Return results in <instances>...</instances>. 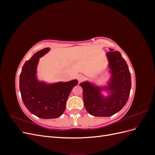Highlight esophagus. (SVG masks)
Returning <instances> with one entry per match:
<instances>
[{"instance_id":"esophagus-1","label":"esophagus","mask_w":155,"mask_h":155,"mask_svg":"<svg viewBox=\"0 0 155 155\" xmlns=\"http://www.w3.org/2000/svg\"><path fill=\"white\" fill-rule=\"evenodd\" d=\"M77 79H78L79 81H81L82 79H83V76L82 74H78L77 76Z\"/></svg>"}]
</instances>
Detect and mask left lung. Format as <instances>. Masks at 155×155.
<instances>
[{
    "label": "left lung",
    "instance_id": "left-lung-1",
    "mask_svg": "<svg viewBox=\"0 0 155 155\" xmlns=\"http://www.w3.org/2000/svg\"><path fill=\"white\" fill-rule=\"evenodd\" d=\"M106 54L111 77L108 85L99 87L89 81L79 84L83 88L84 105L89 114L109 117L119 112L128 100L131 88V77L128 65L118 51L110 49ZM105 90L110 94H102Z\"/></svg>",
    "mask_w": 155,
    "mask_h": 155
}]
</instances>
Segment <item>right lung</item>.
Here are the masks:
<instances>
[{
  "instance_id": "add662e5",
  "label": "right lung",
  "mask_w": 155,
  "mask_h": 155,
  "mask_svg": "<svg viewBox=\"0 0 155 155\" xmlns=\"http://www.w3.org/2000/svg\"><path fill=\"white\" fill-rule=\"evenodd\" d=\"M49 51L50 48L38 51L26 61L19 78L20 91L25 105L31 114L43 119L56 118L62 115L70 93L78 83L77 79L54 83L38 80L37 68L39 58Z\"/></svg>"
}]
</instances>
